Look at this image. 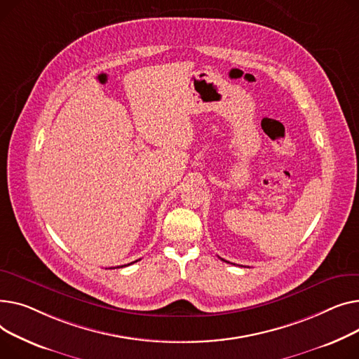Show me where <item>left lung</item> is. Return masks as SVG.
<instances>
[{"label": "left lung", "mask_w": 359, "mask_h": 359, "mask_svg": "<svg viewBox=\"0 0 359 359\" xmlns=\"http://www.w3.org/2000/svg\"><path fill=\"white\" fill-rule=\"evenodd\" d=\"M223 261H224V259H223ZM224 262H227V261H224Z\"/></svg>", "instance_id": "8db88e82"}]
</instances>
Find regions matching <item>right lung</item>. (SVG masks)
<instances>
[{
  "instance_id": "1",
  "label": "right lung",
  "mask_w": 359,
  "mask_h": 359,
  "mask_svg": "<svg viewBox=\"0 0 359 359\" xmlns=\"http://www.w3.org/2000/svg\"><path fill=\"white\" fill-rule=\"evenodd\" d=\"M135 262H137V261H135ZM135 262H130V264H135ZM130 264H128V265H130ZM128 265H121V266H117V268H123V266H128Z\"/></svg>"
}]
</instances>
